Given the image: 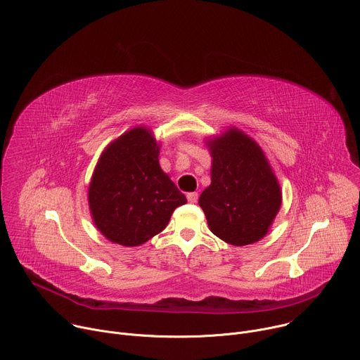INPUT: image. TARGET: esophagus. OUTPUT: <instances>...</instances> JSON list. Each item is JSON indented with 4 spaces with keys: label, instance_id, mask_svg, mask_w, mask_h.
Here are the masks:
<instances>
[{
    "label": "esophagus",
    "instance_id": "1",
    "mask_svg": "<svg viewBox=\"0 0 360 360\" xmlns=\"http://www.w3.org/2000/svg\"><path fill=\"white\" fill-rule=\"evenodd\" d=\"M187 200H188V203H197V200H198V194H197L195 191L187 193Z\"/></svg>",
    "mask_w": 360,
    "mask_h": 360
}]
</instances>
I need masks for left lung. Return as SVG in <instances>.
I'll use <instances>...</instances> for the list:
<instances>
[{"label": "left lung", "instance_id": "left-lung-1", "mask_svg": "<svg viewBox=\"0 0 360 360\" xmlns=\"http://www.w3.org/2000/svg\"><path fill=\"white\" fill-rule=\"evenodd\" d=\"M212 183L198 198L209 229L233 246L253 245L270 230L282 206V188L262 147L229 127L206 139Z\"/></svg>", "mask_w": 360, "mask_h": 360}]
</instances>
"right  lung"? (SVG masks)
Here are the masks:
<instances>
[{"mask_svg": "<svg viewBox=\"0 0 360 360\" xmlns=\"http://www.w3.org/2000/svg\"><path fill=\"white\" fill-rule=\"evenodd\" d=\"M160 143L146 126L112 140L101 153L89 186L93 223L111 243L136 248L163 231L187 203L158 163Z\"/></svg>", "mask_w": 360, "mask_h": 360, "instance_id": "obj_1", "label": "right lung"}]
</instances>
